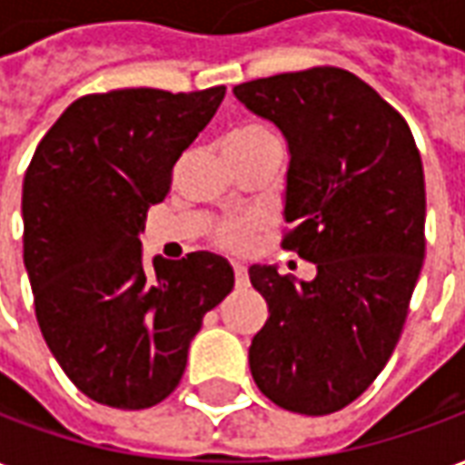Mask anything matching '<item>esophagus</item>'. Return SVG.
I'll list each match as a JSON object with an SVG mask.
<instances>
[{"label":"esophagus","mask_w":465,"mask_h":465,"mask_svg":"<svg viewBox=\"0 0 465 465\" xmlns=\"http://www.w3.org/2000/svg\"><path fill=\"white\" fill-rule=\"evenodd\" d=\"M233 276H236V286H239V289H243V286L249 283V273H246V269H243L242 263H233Z\"/></svg>","instance_id":"34e87169"}]
</instances>
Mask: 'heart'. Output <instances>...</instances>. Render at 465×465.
Masks as SVG:
<instances>
[{
  "instance_id": "heart-1",
  "label": "heart",
  "mask_w": 465,
  "mask_h": 465,
  "mask_svg": "<svg viewBox=\"0 0 465 465\" xmlns=\"http://www.w3.org/2000/svg\"><path fill=\"white\" fill-rule=\"evenodd\" d=\"M273 134L262 126V124H239L229 139H226V149H242V146H252L263 139H272ZM263 229V219L256 213H236V216H226L212 229L213 243L223 249V252L242 253L252 249L256 233Z\"/></svg>"
}]
</instances>
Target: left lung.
I'll list each match as a JSON object with an SVG mask.
<instances>
[{
  "label": "left lung",
  "instance_id": "1",
  "mask_svg": "<svg viewBox=\"0 0 465 465\" xmlns=\"http://www.w3.org/2000/svg\"><path fill=\"white\" fill-rule=\"evenodd\" d=\"M289 142L282 246L316 263L296 283L252 266L269 322L249 366L263 396L326 416L376 381L403 331L426 256V183L406 119L363 79L312 66L233 86Z\"/></svg>",
  "mask_w": 465,
  "mask_h": 465
}]
</instances>
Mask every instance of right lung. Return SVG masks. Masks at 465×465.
Returning <instances> with one entry per match:
<instances>
[{
    "label": "right lung",
    "instance_id": "add662e5",
    "mask_svg": "<svg viewBox=\"0 0 465 465\" xmlns=\"http://www.w3.org/2000/svg\"><path fill=\"white\" fill-rule=\"evenodd\" d=\"M226 86L79 96L45 134L22 189L36 323L76 389L112 409H152L186 369L203 313L233 289L209 252L142 262L146 212L212 122Z\"/></svg>",
    "mask_w": 465,
    "mask_h": 465
}]
</instances>
